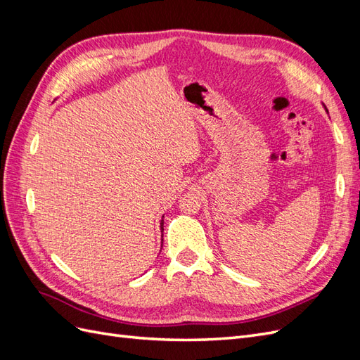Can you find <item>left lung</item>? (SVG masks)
<instances>
[{"label":"left lung","mask_w":360,"mask_h":360,"mask_svg":"<svg viewBox=\"0 0 360 360\" xmlns=\"http://www.w3.org/2000/svg\"><path fill=\"white\" fill-rule=\"evenodd\" d=\"M323 106H324V105H323ZM324 110H326V112H328V108H326V106H324ZM328 114H329V112H328Z\"/></svg>","instance_id":"obj_1"}]
</instances>
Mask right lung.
<instances>
[{
	"label": "right lung",
	"mask_w": 360,
	"mask_h": 360,
	"mask_svg": "<svg viewBox=\"0 0 360 360\" xmlns=\"http://www.w3.org/2000/svg\"><path fill=\"white\" fill-rule=\"evenodd\" d=\"M160 231L163 233V216H162V221H160ZM162 237H163V234H162ZM162 240H163V238H162Z\"/></svg>",
	"instance_id": "right-lung-1"
}]
</instances>
